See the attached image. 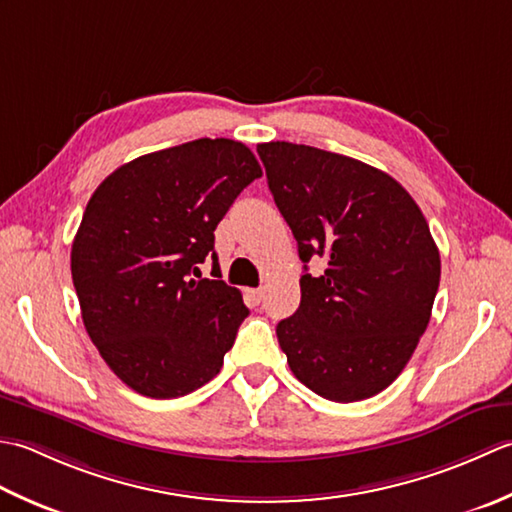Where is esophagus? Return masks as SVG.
I'll return each mask as SVG.
<instances>
[{
	"mask_svg": "<svg viewBox=\"0 0 512 512\" xmlns=\"http://www.w3.org/2000/svg\"><path fill=\"white\" fill-rule=\"evenodd\" d=\"M263 294H265V289L263 287H256V289H247V296L252 298V302L254 305H258L260 300H263Z\"/></svg>",
	"mask_w": 512,
	"mask_h": 512,
	"instance_id": "1",
	"label": "esophagus"
}]
</instances>
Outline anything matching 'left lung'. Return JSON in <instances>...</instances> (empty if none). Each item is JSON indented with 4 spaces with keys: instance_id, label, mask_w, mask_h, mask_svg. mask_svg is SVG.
Instances as JSON below:
<instances>
[{
    "instance_id": "obj_1",
    "label": "left lung",
    "mask_w": 512,
    "mask_h": 512,
    "mask_svg": "<svg viewBox=\"0 0 512 512\" xmlns=\"http://www.w3.org/2000/svg\"><path fill=\"white\" fill-rule=\"evenodd\" d=\"M267 185L294 232L300 307L278 322L289 369L333 402H358L398 378L431 320L440 252L429 223L387 172L311 145H258ZM311 255L328 258L311 277Z\"/></svg>"
}]
</instances>
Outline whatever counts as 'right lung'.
I'll return each mask as SVG.
<instances>
[{"mask_svg": "<svg viewBox=\"0 0 512 512\" xmlns=\"http://www.w3.org/2000/svg\"><path fill=\"white\" fill-rule=\"evenodd\" d=\"M263 170L232 139H196L121 165L90 196L70 252L81 318L132 391L181 398L221 371L249 309L201 278L214 229Z\"/></svg>", "mask_w": 512, "mask_h": 512, "instance_id": "add662e5", "label": "right lung"}]
</instances>
